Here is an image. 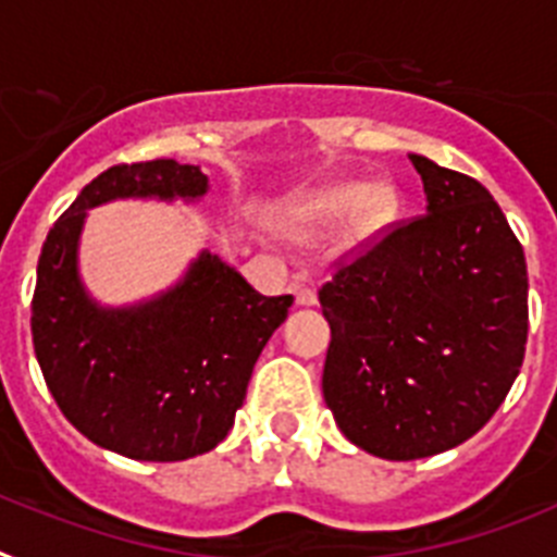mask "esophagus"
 Here are the masks:
<instances>
[{"label":"esophagus","instance_id":"obj_1","mask_svg":"<svg viewBox=\"0 0 557 557\" xmlns=\"http://www.w3.org/2000/svg\"><path fill=\"white\" fill-rule=\"evenodd\" d=\"M294 297H297V306H317V292H313L311 285H294Z\"/></svg>","mask_w":557,"mask_h":557}]
</instances>
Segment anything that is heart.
I'll use <instances>...</instances> for the list:
<instances>
[{
	"instance_id": "obj_1",
	"label": "heart",
	"mask_w": 557,
	"mask_h": 557,
	"mask_svg": "<svg viewBox=\"0 0 557 557\" xmlns=\"http://www.w3.org/2000/svg\"><path fill=\"white\" fill-rule=\"evenodd\" d=\"M393 207L395 196L393 190H386V187H370V190H367V187L361 185H345L313 198L306 210V219L311 221V224L327 226L356 215V221H359L364 230H370V226L389 219Z\"/></svg>"
}]
</instances>
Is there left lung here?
I'll return each mask as SVG.
<instances>
[{
    "label": "left lung",
    "instance_id": "obj_1",
    "mask_svg": "<svg viewBox=\"0 0 557 557\" xmlns=\"http://www.w3.org/2000/svg\"><path fill=\"white\" fill-rule=\"evenodd\" d=\"M423 215L395 221L333 263L322 395L350 443L420 459L493 418L527 345V263L491 193L412 153Z\"/></svg>",
    "mask_w": 557,
    "mask_h": 557
}]
</instances>
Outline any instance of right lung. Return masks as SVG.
<instances>
[{
    "label": "right lung",
    "mask_w": 557,
    "mask_h": 557,
    "mask_svg": "<svg viewBox=\"0 0 557 557\" xmlns=\"http://www.w3.org/2000/svg\"><path fill=\"white\" fill-rule=\"evenodd\" d=\"M207 176L176 159L123 162L91 178L52 224L33 292V347L52 398L100 448L178 462L215 448L251 370L294 297H263L219 258L198 260L164 297L103 311L84 294L75 246L86 210L120 196L198 198Z\"/></svg>",
    "instance_id": "1"
}]
</instances>
